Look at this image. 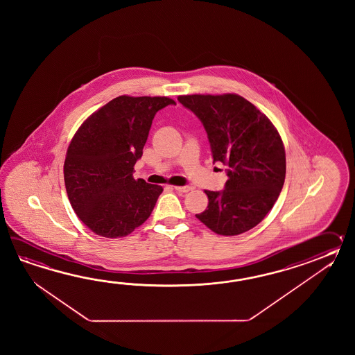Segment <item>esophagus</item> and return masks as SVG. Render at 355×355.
I'll return each mask as SVG.
<instances>
[{
    "instance_id": "obj_1",
    "label": "esophagus",
    "mask_w": 355,
    "mask_h": 355,
    "mask_svg": "<svg viewBox=\"0 0 355 355\" xmlns=\"http://www.w3.org/2000/svg\"><path fill=\"white\" fill-rule=\"evenodd\" d=\"M175 191L176 193H180V194H184V193H188L190 188L189 187H174Z\"/></svg>"
}]
</instances>
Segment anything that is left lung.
<instances>
[{
	"label": "left lung",
	"instance_id": "left-lung-1",
	"mask_svg": "<svg viewBox=\"0 0 355 355\" xmlns=\"http://www.w3.org/2000/svg\"><path fill=\"white\" fill-rule=\"evenodd\" d=\"M178 100L202 121L213 162L223 164L228 176L223 190H205L209 203L196 218L223 236L249 231L272 209L284 184L286 151L278 130L266 115L234 94Z\"/></svg>",
	"mask_w": 355,
	"mask_h": 355
}]
</instances>
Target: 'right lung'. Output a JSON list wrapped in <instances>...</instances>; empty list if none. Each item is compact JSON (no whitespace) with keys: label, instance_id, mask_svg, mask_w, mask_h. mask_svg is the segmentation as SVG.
<instances>
[{"label":"right lung","instance_id":"right-lung-1","mask_svg":"<svg viewBox=\"0 0 355 355\" xmlns=\"http://www.w3.org/2000/svg\"><path fill=\"white\" fill-rule=\"evenodd\" d=\"M173 98L119 96L76 132L64 161L68 199L92 232L124 237L151 216L162 187L133 179L152 121Z\"/></svg>","mask_w":355,"mask_h":355}]
</instances>
